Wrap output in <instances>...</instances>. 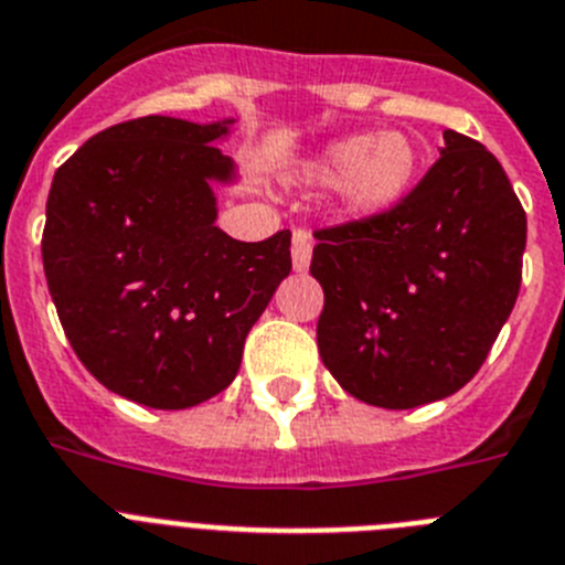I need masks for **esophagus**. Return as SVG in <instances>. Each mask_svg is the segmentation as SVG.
Listing matches in <instances>:
<instances>
[{
	"instance_id": "34e87169",
	"label": "esophagus",
	"mask_w": 565,
	"mask_h": 565,
	"mask_svg": "<svg viewBox=\"0 0 565 565\" xmlns=\"http://www.w3.org/2000/svg\"><path fill=\"white\" fill-rule=\"evenodd\" d=\"M312 262V235L307 230H296L292 235V267L296 273H307Z\"/></svg>"
}]
</instances>
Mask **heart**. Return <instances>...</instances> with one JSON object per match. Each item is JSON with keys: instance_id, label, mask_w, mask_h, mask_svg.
Instances as JSON below:
<instances>
[{"instance_id": "1", "label": "heart", "mask_w": 565, "mask_h": 565, "mask_svg": "<svg viewBox=\"0 0 565 565\" xmlns=\"http://www.w3.org/2000/svg\"><path fill=\"white\" fill-rule=\"evenodd\" d=\"M420 153L404 134H355L332 141L312 164L321 181H343V201L355 213L392 207L418 173Z\"/></svg>"}]
</instances>
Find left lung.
Returning <instances> with one entry per match:
<instances>
[{
    "instance_id": "left-lung-1",
    "label": "left lung",
    "mask_w": 565,
    "mask_h": 565,
    "mask_svg": "<svg viewBox=\"0 0 565 565\" xmlns=\"http://www.w3.org/2000/svg\"><path fill=\"white\" fill-rule=\"evenodd\" d=\"M318 352L352 398L431 404L469 384L518 301L526 213L480 141L440 159L390 210L316 230Z\"/></svg>"
}]
</instances>
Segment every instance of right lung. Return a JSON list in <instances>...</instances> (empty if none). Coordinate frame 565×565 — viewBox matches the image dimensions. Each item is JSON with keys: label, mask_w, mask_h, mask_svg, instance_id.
Wrapping results in <instances>:
<instances>
[{"label": "right lung", "mask_w": 565, "mask_h": 565, "mask_svg": "<svg viewBox=\"0 0 565 565\" xmlns=\"http://www.w3.org/2000/svg\"><path fill=\"white\" fill-rule=\"evenodd\" d=\"M230 125H113L47 195L42 262L62 330L99 384L153 409L233 384L244 338L292 269L289 230L247 244L215 227L210 184L235 175L215 147Z\"/></svg>", "instance_id": "add662e5"}]
</instances>
